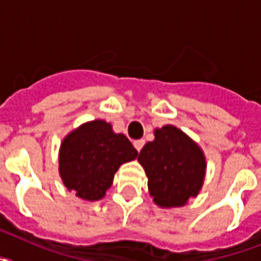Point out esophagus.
Instances as JSON below:
<instances>
[{
  "instance_id": "esophagus-1",
  "label": "esophagus",
  "mask_w": 261,
  "mask_h": 261,
  "mask_svg": "<svg viewBox=\"0 0 261 261\" xmlns=\"http://www.w3.org/2000/svg\"><path fill=\"white\" fill-rule=\"evenodd\" d=\"M143 145H145V141H143V139H138V141H135V142H134L135 149H137V150H138V151L142 150Z\"/></svg>"
}]
</instances>
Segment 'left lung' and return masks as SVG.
Segmentation results:
<instances>
[{
  "mask_svg": "<svg viewBox=\"0 0 261 261\" xmlns=\"http://www.w3.org/2000/svg\"><path fill=\"white\" fill-rule=\"evenodd\" d=\"M153 202L161 208L186 206L198 196L206 176V157L194 139L172 124L154 130V141L139 151Z\"/></svg>",
  "mask_w": 261,
  "mask_h": 261,
  "instance_id": "left-lung-1",
  "label": "left lung"
}]
</instances>
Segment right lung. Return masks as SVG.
I'll return each instance as SVG.
<instances>
[{
	"label": "right lung",
	"instance_id": "obj_1",
	"mask_svg": "<svg viewBox=\"0 0 261 261\" xmlns=\"http://www.w3.org/2000/svg\"><path fill=\"white\" fill-rule=\"evenodd\" d=\"M59 176L67 191L88 202L106 196L120 165L137 159L138 151L124 134L101 119L83 123L63 138L59 147Z\"/></svg>",
	"mask_w": 261,
	"mask_h": 261
}]
</instances>
